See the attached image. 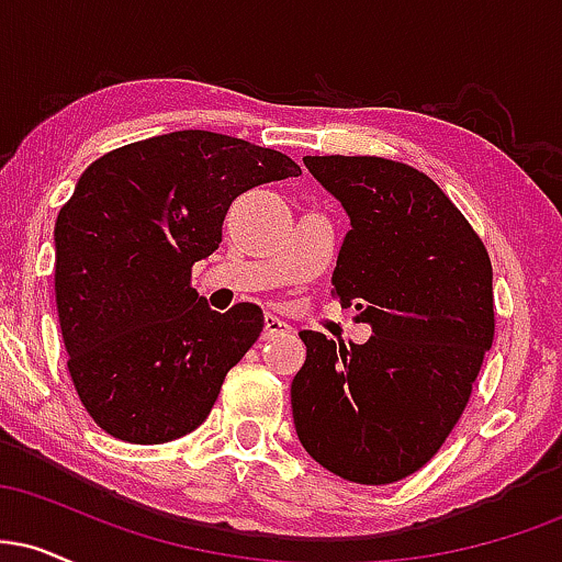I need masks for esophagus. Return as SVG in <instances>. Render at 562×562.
<instances>
[{
  "mask_svg": "<svg viewBox=\"0 0 562 562\" xmlns=\"http://www.w3.org/2000/svg\"><path fill=\"white\" fill-rule=\"evenodd\" d=\"M290 333L288 322H282L274 314H263V338H274V335H285Z\"/></svg>",
  "mask_w": 562,
  "mask_h": 562,
  "instance_id": "1",
  "label": "esophagus"
}]
</instances>
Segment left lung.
<instances>
[{"label":"left lung","instance_id":"8db88e82","mask_svg":"<svg viewBox=\"0 0 562 562\" xmlns=\"http://www.w3.org/2000/svg\"><path fill=\"white\" fill-rule=\"evenodd\" d=\"M303 166L351 222L333 295L357 306L372 335L346 348L299 333L295 434L340 479L402 481L447 441L492 348V261L441 187L412 166L372 156H306Z\"/></svg>","mask_w":562,"mask_h":562}]
</instances>
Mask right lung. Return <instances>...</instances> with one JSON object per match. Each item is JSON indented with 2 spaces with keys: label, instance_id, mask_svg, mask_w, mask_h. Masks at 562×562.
I'll return each instance as SVG.
<instances>
[{
  "label": "right lung",
  "instance_id": "obj_1",
  "mask_svg": "<svg viewBox=\"0 0 562 562\" xmlns=\"http://www.w3.org/2000/svg\"><path fill=\"white\" fill-rule=\"evenodd\" d=\"M299 164L227 134L171 132L97 158L55 222V301L83 409L128 443L182 438L261 335L256 303L211 312L192 267L232 200Z\"/></svg>",
  "mask_w": 562,
  "mask_h": 562
}]
</instances>
